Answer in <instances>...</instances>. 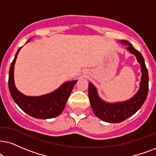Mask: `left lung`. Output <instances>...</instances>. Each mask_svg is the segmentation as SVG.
<instances>
[{
    "instance_id": "8db88e82",
    "label": "left lung",
    "mask_w": 156,
    "mask_h": 156,
    "mask_svg": "<svg viewBox=\"0 0 156 156\" xmlns=\"http://www.w3.org/2000/svg\"><path fill=\"white\" fill-rule=\"evenodd\" d=\"M119 42L124 46H127L126 50L136 57L137 62L140 65L142 76L137 92L129 99L119 102L104 101L98 96L95 86L89 82L88 97L93 112L98 118L109 123H119L135 114L143 106L148 93V73L143 55L128 41L119 40Z\"/></svg>"
}]
</instances>
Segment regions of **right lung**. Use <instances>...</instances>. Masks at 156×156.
Returning a JSON list of instances; mask_svg holds the SVG:
<instances>
[{
  "mask_svg": "<svg viewBox=\"0 0 156 156\" xmlns=\"http://www.w3.org/2000/svg\"><path fill=\"white\" fill-rule=\"evenodd\" d=\"M31 39L27 41L28 43ZM18 50L9 70V88L13 101L23 112L37 119H51L58 117L63 111L69 96L78 80H68L62 83L54 91L39 96H27L17 89L14 83V66Z\"/></svg>",
  "mask_w": 156,
  "mask_h": 156,
  "instance_id": "right-lung-1",
  "label": "right lung"
}]
</instances>
